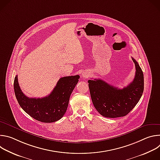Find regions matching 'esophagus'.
I'll list each match as a JSON object with an SVG mask.
<instances>
[{"mask_svg": "<svg viewBox=\"0 0 160 160\" xmlns=\"http://www.w3.org/2000/svg\"><path fill=\"white\" fill-rule=\"evenodd\" d=\"M82 76L83 78H88V76H89L88 72H84L82 73Z\"/></svg>", "mask_w": 160, "mask_h": 160, "instance_id": "1", "label": "esophagus"}]
</instances>
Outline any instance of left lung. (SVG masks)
<instances>
[{"label": "left lung", "instance_id": "obj_1", "mask_svg": "<svg viewBox=\"0 0 160 160\" xmlns=\"http://www.w3.org/2000/svg\"><path fill=\"white\" fill-rule=\"evenodd\" d=\"M133 80L122 89L113 87L101 79L88 80L92 103L101 115L106 118L127 115L139 101L144 91V75L138 62Z\"/></svg>", "mask_w": 160, "mask_h": 160}]
</instances>
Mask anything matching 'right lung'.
Segmentation results:
<instances>
[{
    "label": "right lung",
    "mask_w": 160,
    "mask_h": 160,
    "mask_svg": "<svg viewBox=\"0 0 160 160\" xmlns=\"http://www.w3.org/2000/svg\"><path fill=\"white\" fill-rule=\"evenodd\" d=\"M79 78V75L61 78L52 92L48 96L30 98L22 93L16 75L14 81V93L21 108L30 117L41 122L52 123L64 116L71 94Z\"/></svg>",
    "instance_id": "obj_1"
}]
</instances>
